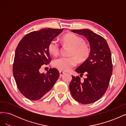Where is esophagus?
Returning a JSON list of instances; mask_svg holds the SVG:
<instances>
[{
	"instance_id": "1",
	"label": "esophagus",
	"mask_w": 126,
	"mask_h": 126,
	"mask_svg": "<svg viewBox=\"0 0 126 126\" xmlns=\"http://www.w3.org/2000/svg\"><path fill=\"white\" fill-rule=\"evenodd\" d=\"M59 73H60V77H62V76L65 73V72L62 70H59Z\"/></svg>"
}]
</instances>
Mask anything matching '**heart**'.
Returning a JSON list of instances; mask_svg holds the SVG:
<instances>
[{
    "label": "heart",
    "instance_id": "heart-1",
    "mask_svg": "<svg viewBox=\"0 0 126 126\" xmlns=\"http://www.w3.org/2000/svg\"><path fill=\"white\" fill-rule=\"evenodd\" d=\"M62 41L64 45L71 47L68 52L69 56H63L55 59L52 62L55 68L61 70H69L77 65L76 58L80 62H85L89 58L90 49L81 37L72 33H67L63 36ZM60 49L59 44L57 40L53 39L49 43L48 50L51 55L57 56L59 53Z\"/></svg>",
    "mask_w": 126,
    "mask_h": 126
}]
</instances>
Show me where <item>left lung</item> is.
Here are the masks:
<instances>
[{
    "instance_id": "1",
    "label": "left lung",
    "mask_w": 126,
    "mask_h": 126,
    "mask_svg": "<svg viewBox=\"0 0 126 126\" xmlns=\"http://www.w3.org/2000/svg\"><path fill=\"white\" fill-rule=\"evenodd\" d=\"M71 31L86 38L89 42L90 54L76 69L80 75L85 73L87 78L82 82L79 76H72L70 93L81 104H91L101 98L107 90L112 73L111 52L104 38L91 30L83 29Z\"/></svg>"
}]
</instances>
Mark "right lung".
Wrapping results in <instances>:
<instances>
[{"instance_id":"right-lung-1","label":"right lung","mask_w":126,"mask_h":126,"mask_svg":"<svg viewBox=\"0 0 126 126\" xmlns=\"http://www.w3.org/2000/svg\"><path fill=\"white\" fill-rule=\"evenodd\" d=\"M63 29L45 28L31 32L22 38L17 46L13 75L19 90L30 100L40 99L51 89L59 77L56 68H50L46 74L40 73L39 69L50 63L48 45Z\"/></svg>"}]
</instances>
